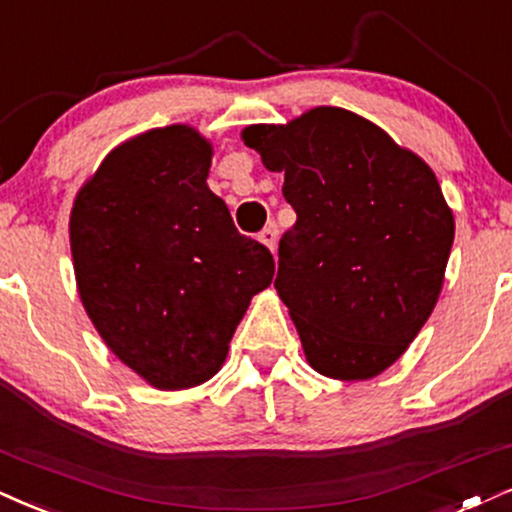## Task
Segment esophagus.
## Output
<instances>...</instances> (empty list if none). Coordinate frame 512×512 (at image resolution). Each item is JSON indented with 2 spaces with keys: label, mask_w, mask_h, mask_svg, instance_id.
Masks as SVG:
<instances>
[{
  "label": "esophagus",
  "mask_w": 512,
  "mask_h": 512,
  "mask_svg": "<svg viewBox=\"0 0 512 512\" xmlns=\"http://www.w3.org/2000/svg\"><path fill=\"white\" fill-rule=\"evenodd\" d=\"M258 239H261L263 244L268 246L270 251H275V244H277V227L275 225H266L261 230V235H258Z\"/></svg>",
  "instance_id": "34e87169"
}]
</instances>
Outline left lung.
<instances>
[{
	"label": "left lung",
	"instance_id": "obj_1",
	"mask_svg": "<svg viewBox=\"0 0 512 512\" xmlns=\"http://www.w3.org/2000/svg\"><path fill=\"white\" fill-rule=\"evenodd\" d=\"M246 147L285 173L296 223L280 239L275 289L306 361L332 380L396 363L437 306L453 213L432 168L337 106L287 125H249Z\"/></svg>",
	"mask_w": 512,
	"mask_h": 512
}]
</instances>
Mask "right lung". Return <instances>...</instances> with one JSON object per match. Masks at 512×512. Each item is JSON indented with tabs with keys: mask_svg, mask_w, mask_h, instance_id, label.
Segmentation results:
<instances>
[{
	"mask_svg": "<svg viewBox=\"0 0 512 512\" xmlns=\"http://www.w3.org/2000/svg\"><path fill=\"white\" fill-rule=\"evenodd\" d=\"M213 147L189 125L118 144L80 187L71 254L80 301L104 344L156 389L220 370L273 254L239 235L206 185Z\"/></svg>",
	"mask_w": 512,
	"mask_h": 512,
	"instance_id": "add662e5",
	"label": "right lung"
}]
</instances>
